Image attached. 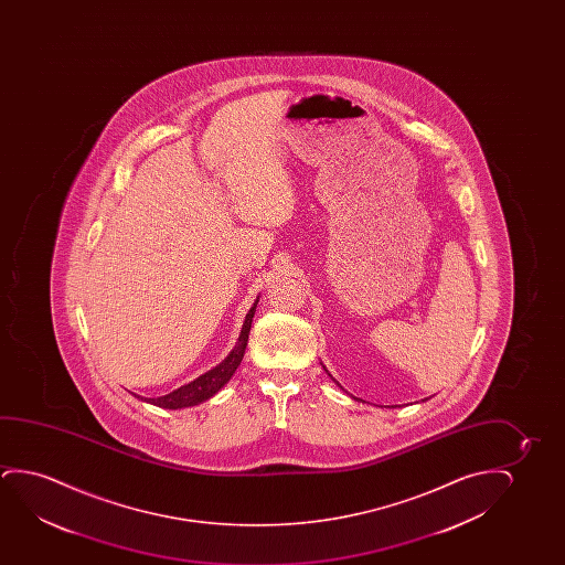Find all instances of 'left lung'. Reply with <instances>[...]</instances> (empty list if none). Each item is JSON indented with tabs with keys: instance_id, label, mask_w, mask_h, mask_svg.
<instances>
[{
	"instance_id": "obj_1",
	"label": "left lung",
	"mask_w": 565,
	"mask_h": 565,
	"mask_svg": "<svg viewBox=\"0 0 565 565\" xmlns=\"http://www.w3.org/2000/svg\"><path fill=\"white\" fill-rule=\"evenodd\" d=\"M326 372H328V371H326ZM328 376H332V374H330V372H328ZM333 382H335V379H333ZM335 384H338V382H335ZM338 386H340V384H338Z\"/></svg>"
}]
</instances>
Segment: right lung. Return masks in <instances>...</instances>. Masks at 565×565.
Here are the masks:
<instances>
[{
  "label": "right lung",
  "instance_id": "right-lung-1",
  "mask_svg": "<svg viewBox=\"0 0 565 565\" xmlns=\"http://www.w3.org/2000/svg\"><path fill=\"white\" fill-rule=\"evenodd\" d=\"M256 305H258V297L253 302V307L248 309L235 348L230 351V355L225 356L222 363L214 366L212 371L204 372L202 376L193 380V382H189L185 386L173 390L170 394L160 395V397H140V395H137V397L145 399L147 403H152L156 407H163V409H183V407H193V405L206 402L212 395H216L232 380L233 374L237 371V366L243 361L245 349H247L248 332H250V324H253V317H255Z\"/></svg>",
  "mask_w": 565,
  "mask_h": 565
}]
</instances>
